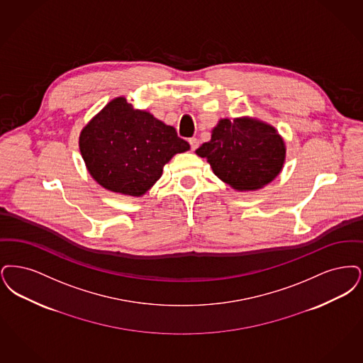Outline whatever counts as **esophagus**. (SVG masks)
Wrapping results in <instances>:
<instances>
[{"mask_svg": "<svg viewBox=\"0 0 363 363\" xmlns=\"http://www.w3.org/2000/svg\"><path fill=\"white\" fill-rule=\"evenodd\" d=\"M189 146H191V150H196L199 147V141L198 138H189Z\"/></svg>", "mask_w": 363, "mask_h": 363, "instance_id": "34e87169", "label": "esophagus"}]
</instances>
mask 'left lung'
I'll list each match as a JSON object with an SVG mask.
<instances>
[{
  "label": "left lung",
  "instance_id": "1",
  "mask_svg": "<svg viewBox=\"0 0 363 363\" xmlns=\"http://www.w3.org/2000/svg\"><path fill=\"white\" fill-rule=\"evenodd\" d=\"M195 153L206 158L214 174L237 191L263 189L281 174L286 145L278 130L250 116L220 119L211 140Z\"/></svg>",
  "mask_w": 363,
  "mask_h": 363
}]
</instances>
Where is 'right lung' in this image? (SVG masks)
I'll use <instances>...</instances> for the list:
<instances>
[{
  "instance_id": "right-lung-1",
  "label": "right lung",
  "mask_w": 363,
  "mask_h": 363,
  "mask_svg": "<svg viewBox=\"0 0 363 363\" xmlns=\"http://www.w3.org/2000/svg\"><path fill=\"white\" fill-rule=\"evenodd\" d=\"M79 152L103 189L140 198L155 186L164 165L189 150L174 127L137 110L125 96L112 99L79 133Z\"/></svg>"
}]
</instances>
